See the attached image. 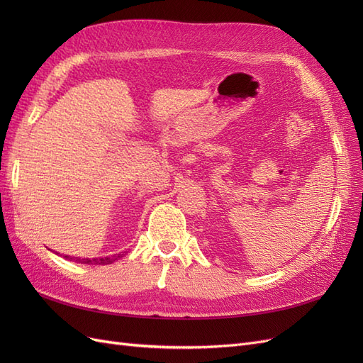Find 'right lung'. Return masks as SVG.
Masks as SVG:
<instances>
[{
  "mask_svg": "<svg viewBox=\"0 0 363 363\" xmlns=\"http://www.w3.org/2000/svg\"><path fill=\"white\" fill-rule=\"evenodd\" d=\"M67 259H69V256H65ZM119 257V256H118ZM72 259V257H71ZM75 262H80V263H89V265H104V263H112L115 259L113 257H106V259H79V257H74Z\"/></svg>",
  "mask_w": 363,
  "mask_h": 363,
  "instance_id": "obj_1",
  "label": "right lung"
}]
</instances>
